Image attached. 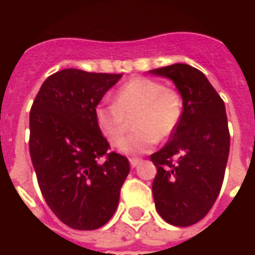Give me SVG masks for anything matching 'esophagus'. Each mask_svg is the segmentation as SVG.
<instances>
[{"instance_id":"1","label":"esophagus","mask_w":255,"mask_h":255,"mask_svg":"<svg viewBox=\"0 0 255 255\" xmlns=\"http://www.w3.org/2000/svg\"><path fill=\"white\" fill-rule=\"evenodd\" d=\"M129 162H130V166H132V167H136V166L140 163V159H137V157H130Z\"/></svg>"}]
</instances>
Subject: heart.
I'll return each instance as SVG.
<instances>
[{"instance_id": "obj_1", "label": "heart", "mask_w": 255, "mask_h": 255, "mask_svg": "<svg viewBox=\"0 0 255 255\" xmlns=\"http://www.w3.org/2000/svg\"><path fill=\"white\" fill-rule=\"evenodd\" d=\"M181 118V93L144 76L123 84L113 103H101L95 108L96 125L112 146L122 142L132 121L134 132L121 144V150L128 154L149 152L157 140H167L179 128Z\"/></svg>"}]
</instances>
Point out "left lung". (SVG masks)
Returning <instances> with one entry per match:
<instances>
[{
	"instance_id": "left-lung-1",
	"label": "left lung",
	"mask_w": 255,
	"mask_h": 255,
	"mask_svg": "<svg viewBox=\"0 0 255 255\" xmlns=\"http://www.w3.org/2000/svg\"><path fill=\"white\" fill-rule=\"evenodd\" d=\"M170 78L183 96V118L150 160L156 210L164 221L189 227L207 216L220 194L230 152L224 102L203 72L186 64L150 71Z\"/></svg>"
}]
</instances>
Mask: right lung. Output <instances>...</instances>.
Wrapping results in <instances>:
<instances>
[{"mask_svg":"<svg viewBox=\"0 0 255 255\" xmlns=\"http://www.w3.org/2000/svg\"><path fill=\"white\" fill-rule=\"evenodd\" d=\"M122 74L62 69L48 76L29 113V154L36 180L54 214L74 230L111 220L130 166L111 152L95 108Z\"/></svg>","mask_w":255,"mask_h":255,"instance_id":"right-lung-1","label":"right lung"}]
</instances>
